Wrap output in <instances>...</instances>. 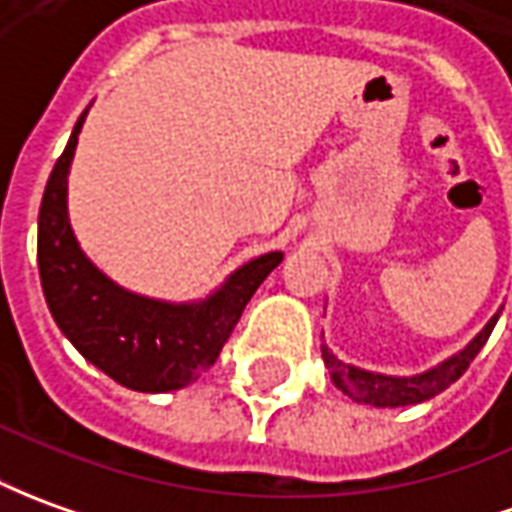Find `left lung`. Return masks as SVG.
Returning <instances> with one entry per match:
<instances>
[{"instance_id": "left-lung-1", "label": "left lung", "mask_w": 512, "mask_h": 512, "mask_svg": "<svg viewBox=\"0 0 512 512\" xmlns=\"http://www.w3.org/2000/svg\"><path fill=\"white\" fill-rule=\"evenodd\" d=\"M502 309L505 306H499V312L457 354H451L449 359L438 362L435 368L424 370V373H412V376H390V373L365 370L359 368V365H351V362H343V359H337L331 354L326 343L320 345V351H323V362L329 368L334 387L343 390L351 401L370 404V407H410V404H421V401L435 398L463 376L468 365L479 354V348L488 343V337H491V331L496 326L499 315H502Z\"/></svg>"}]
</instances>
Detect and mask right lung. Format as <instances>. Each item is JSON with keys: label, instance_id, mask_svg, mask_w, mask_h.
Instances as JSON below:
<instances>
[{"label": "right lung", "instance_id": "right-lung-1", "mask_svg": "<svg viewBox=\"0 0 512 512\" xmlns=\"http://www.w3.org/2000/svg\"><path fill=\"white\" fill-rule=\"evenodd\" d=\"M88 108L49 175L38 211V273L63 337L114 382L139 393H169L214 365L253 292L284 253L270 250L231 270L197 301H164L125 290L80 248L69 222V169Z\"/></svg>", "mask_w": 512, "mask_h": 512}]
</instances>
